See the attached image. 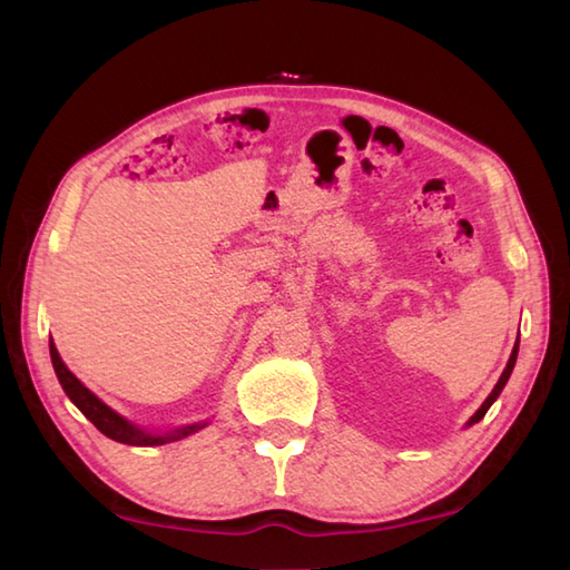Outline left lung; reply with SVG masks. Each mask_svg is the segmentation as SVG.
Masks as SVG:
<instances>
[{"label": "left lung", "mask_w": 570, "mask_h": 570, "mask_svg": "<svg viewBox=\"0 0 570 570\" xmlns=\"http://www.w3.org/2000/svg\"><path fill=\"white\" fill-rule=\"evenodd\" d=\"M517 353H519V337H517V345H514V350H512V357H510V362H507V367H504V372H502V377H500V382L494 384V390H492V394L485 399V404H482L480 409H478V414L470 419V423H478L482 416L488 414V409L492 406V402L494 399L500 396V392L504 390V384H507V380H510V374H512V370H514V362H517Z\"/></svg>", "instance_id": "1"}]
</instances>
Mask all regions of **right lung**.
Returning <instances> with one entry per match:
<instances>
[{
  "label": "right lung",
  "instance_id": "right-lung-1",
  "mask_svg": "<svg viewBox=\"0 0 570 570\" xmlns=\"http://www.w3.org/2000/svg\"><path fill=\"white\" fill-rule=\"evenodd\" d=\"M48 347H51V362H53V370L58 374V382H60V386H63V392L70 396V402L76 404L82 411V414L95 423V429L107 435V439H112L117 443H127V445H161V443H171V441H178V439H186V435L196 433L198 429L205 426V423H193V426L178 429V431L164 433V435H151L147 431L131 426V423L119 416L117 411H112L110 406L102 404L100 399L95 396L88 390V386H85L76 377V374H72L63 365V360H60L53 341H51V345H48Z\"/></svg>",
  "mask_w": 570,
  "mask_h": 570
}]
</instances>
